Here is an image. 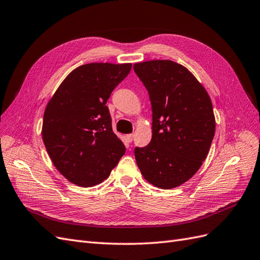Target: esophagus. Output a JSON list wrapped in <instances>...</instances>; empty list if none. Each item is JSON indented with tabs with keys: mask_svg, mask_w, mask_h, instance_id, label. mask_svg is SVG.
<instances>
[{
	"mask_svg": "<svg viewBox=\"0 0 260 260\" xmlns=\"http://www.w3.org/2000/svg\"><path fill=\"white\" fill-rule=\"evenodd\" d=\"M133 138H134V135H133V134L126 135V142H127V143H132V142H133Z\"/></svg>",
	"mask_w": 260,
	"mask_h": 260,
	"instance_id": "34e87169",
	"label": "esophagus"
}]
</instances>
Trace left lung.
I'll return each instance as SVG.
<instances>
[{
    "mask_svg": "<svg viewBox=\"0 0 260 260\" xmlns=\"http://www.w3.org/2000/svg\"><path fill=\"white\" fill-rule=\"evenodd\" d=\"M149 93L152 137L136 148L143 176L162 189L187 182L202 167L216 131L212 102L205 87L185 66L170 60L134 64Z\"/></svg>",
    "mask_w": 260,
    "mask_h": 260,
    "instance_id": "8db88e82",
    "label": "left lung"
}]
</instances>
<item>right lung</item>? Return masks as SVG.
I'll return each instance as SVG.
<instances>
[{
    "mask_svg": "<svg viewBox=\"0 0 260 260\" xmlns=\"http://www.w3.org/2000/svg\"><path fill=\"white\" fill-rule=\"evenodd\" d=\"M132 64L89 63L72 71L44 110L42 140L54 167L81 187L100 184L125 153L106 106Z\"/></svg>",
    "mask_w": 260,
    "mask_h": 260,
    "instance_id": "add662e5",
    "label": "right lung"
}]
</instances>
